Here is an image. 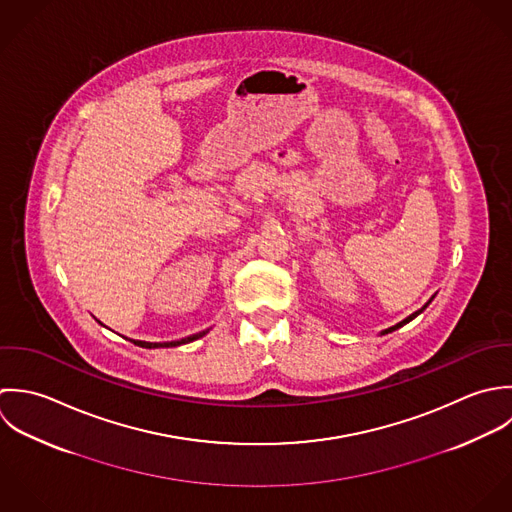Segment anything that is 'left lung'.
<instances>
[{"mask_svg": "<svg viewBox=\"0 0 512 512\" xmlns=\"http://www.w3.org/2000/svg\"><path fill=\"white\" fill-rule=\"evenodd\" d=\"M433 297H435V295H433ZM433 297H431V299H429V301H427V303H425V305H423V307L419 308V310H415V312H413V314H409L408 318H404V320H402V322H398V324H396V326H392V328H388V330H384V334H388V332H394V330H396V328H400V326H404V324H408L409 320H413V318H415V316H417V314H419V312H423V310H425V308H427V305H429V303H431V301H433Z\"/></svg>", "mask_w": 512, "mask_h": 512, "instance_id": "1", "label": "left lung"}]
</instances>
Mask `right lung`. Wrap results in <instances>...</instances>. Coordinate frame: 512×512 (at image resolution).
I'll return each mask as SVG.
<instances>
[{
	"label": "right lung",
	"mask_w": 512,
	"mask_h": 512,
	"mask_svg": "<svg viewBox=\"0 0 512 512\" xmlns=\"http://www.w3.org/2000/svg\"><path fill=\"white\" fill-rule=\"evenodd\" d=\"M207 334V330L204 332H198V334H192L188 338H182V340H174V342H144V340H134L136 346H142V348H172V346H180V344H188V342H194L198 338H202Z\"/></svg>",
	"instance_id": "add662e5"
}]
</instances>
